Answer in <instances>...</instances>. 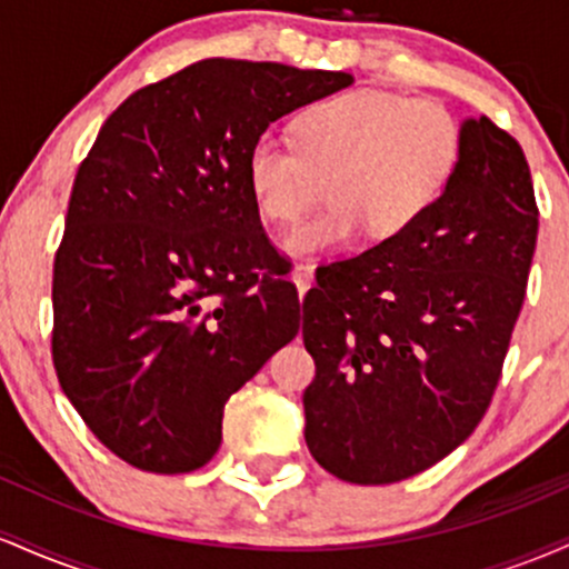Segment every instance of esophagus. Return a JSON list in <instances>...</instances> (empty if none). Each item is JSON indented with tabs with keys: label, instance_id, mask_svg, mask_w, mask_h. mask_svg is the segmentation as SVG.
Returning a JSON list of instances; mask_svg holds the SVG:
<instances>
[{
	"label": "esophagus",
	"instance_id": "34e87169",
	"mask_svg": "<svg viewBox=\"0 0 569 569\" xmlns=\"http://www.w3.org/2000/svg\"><path fill=\"white\" fill-rule=\"evenodd\" d=\"M312 278H316V264L302 262V264L293 267V283H297L299 297H305L307 289H310V286H312Z\"/></svg>",
	"mask_w": 569,
	"mask_h": 569
}]
</instances>
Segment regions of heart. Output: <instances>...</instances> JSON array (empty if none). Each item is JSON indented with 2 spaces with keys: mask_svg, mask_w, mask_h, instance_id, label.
<instances>
[{
  "mask_svg": "<svg viewBox=\"0 0 569 569\" xmlns=\"http://www.w3.org/2000/svg\"><path fill=\"white\" fill-rule=\"evenodd\" d=\"M460 120L439 101L352 88L312 103L297 141L259 133L246 152V187L272 224H293L329 179L331 202L293 227L291 253H331L363 232L390 240L433 211L462 158Z\"/></svg>",
  "mask_w": 569,
  "mask_h": 569,
  "instance_id": "obj_1",
  "label": "heart"
}]
</instances>
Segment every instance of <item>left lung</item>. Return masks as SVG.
Segmentation results:
<instances>
[{"instance_id": "1", "label": "left lung", "mask_w": 569, "mask_h": 569, "mask_svg": "<svg viewBox=\"0 0 569 569\" xmlns=\"http://www.w3.org/2000/svg\"><path fill=\"white\" fill-rule=\"evenodd\" d=\"M409 232L318 267L305 297V441L350 485L426 471L481 422L502 375L538 240L525 152L489 117Z\"/></svg>"}]
</instances>
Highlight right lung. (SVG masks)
<instances>
[{
  "label": "right lung",
  "instance_id": "1",
  "mask_svg": "<svg viewBox=\"0 0 569 569\" xmlns=\"http://www.w3.org/2000/svg\"><path fill=\"white\" fill-rule=\"evenodd\" d=\"M350 82L206 58L136 90L98 130L56 251L50 345L84 426L130 466H206L227 398L297 337L302 305L248 194L246 152Z\"/></svg>",
  "mask_w": 569,
  "mask_h": 569
}]
</instances>
